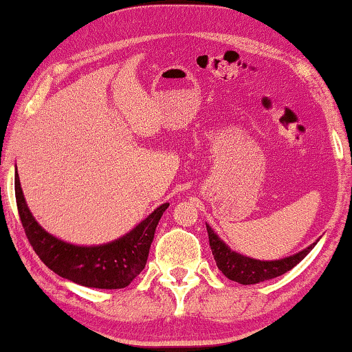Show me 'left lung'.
<instances>
[{"label":"left lung","instance_id":"obj_1","mask_svg":"<svg viewBox=\"0 0 352 352\" xmlns=\"http://www.w3.org/2000/svg\"><path fill=\"white\" fill-rule=\"evenodd\" d=\"M206 230H208L210 247L213 252L216 266L226 277L230 280L242 283V285H253V283H259L269 278L278 277L285 274L296 266L301 259H305L307 253L314 248L316 243L309 245V247L302 250V252L293 254V256L276 259V261H259V259H253L243 254H239L230 250L218 235L213 232V229L206 224Z\"/></svg>","mask_w":352,"mask_h":352}]
</instances>
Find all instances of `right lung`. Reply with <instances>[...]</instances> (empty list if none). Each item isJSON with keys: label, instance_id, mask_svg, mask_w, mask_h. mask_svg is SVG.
<instances>
[{"label": "right lung", "instance_id": "1", "mask_svg": "<svg viewBox=\"0 0 352 352\" xmlns=\"http://www.w3.org/2000/svg\"><path fill=\"white\" fill-rule=\"evenodd\" d=\"M14 186L23 230L41 261L57 276L93 288H124L142 272L158 221L170 206V204L158 206L122 239L98 247H78L56 239L36 223L23 199L17 171Z\"/></svg>", "mask_w": 352, "mask_h": 352}]
</instances>
